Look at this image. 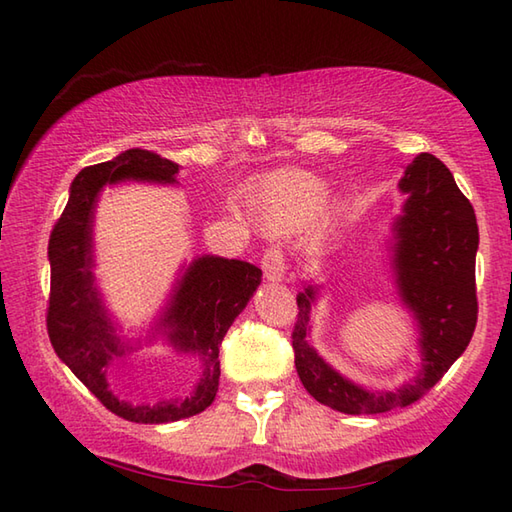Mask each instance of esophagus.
<instances>
[{
  "label": "esophagus",
  "mask_w": 512,
  "mask_h": 512,
  "mask_svg": "<svg viewBox=\"0 0 512 512\" xmlns=\"http://www.w3.org/2000/svg\"><path fill=\"white\" fill-rule=\"evenodd\" d=\"M262 268L268 281H281L286 277V257L284 250L277 246H270L262 255Z\"/></svg>",
  "instance_id": "1"
}]
</instances>
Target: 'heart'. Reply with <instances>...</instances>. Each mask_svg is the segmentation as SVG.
I'll return each mask as SVG.
<instances>
[{
    "label": "heart",
    "instance_id": "b5f03b06",
    "mask_svg": "<svg viewBox=\"0 0 512 512\" xmlns=\"http://www.w3.org/2000/svg\"><path fill=\"white\" fill-rule=\"evenodd\" d=\"M325 195L328 184L314 173L281 169L255 184L250 204L268 231L290 233L310 224L321 213Z\"/></svg>",
    "mask_w": 512,
    "mask_h": 512
}]
</instances>
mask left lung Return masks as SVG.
Segmentation results:
<instances>
[{
	"label": "left lung",
	"mask_w": 512,
	"mask_h": 512,
	"mask_svg": "<svg viewBox=\"0 0 512 512\" xmlns=\"http://www.w3.org/2000/svg\"><path fill=\"white\" fill-rule=\"evenodd\" d=\"M400 189L409 198L396 226V270L400 295L422 332L424 358L416 380L398 391L374 394L336 374L306 341L314 290L306 288L297 297L292 350L301 383L321 405L350 416L385 413L420 400L458 361L477 323L475 253L480 233L471 202L447 165L431 154H418L409 162Z\"/></svg>",
	"instance_id": "left-lung-1"
}]
</instances>
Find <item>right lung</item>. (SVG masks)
<instances>
[{
    "label": "right lung",
    "mask_w": 512,
    "mask_h": 512,
    "mask_svg": "<svg viewBox=\"0 0 512 512\" xmlns=\"http://www.w3.org/2000/svg\"><path fill=\"white\" fill-rule=\"evenodd\" d=\"M178 165L147 149H129L114 160L79 171L70 187V200L52 226L50 297L46 328L54 352L72 374L101 400L105 409L129 422H173L195 416L211 405L220 385V345L235 317L246 308L262 281V270L239 259L200 257L187 270L173 295L165 323L169 339L182 352H195L202 361V378L195 394L184 400L132 407L107 389L105 369L123 354L114 328L107 323L92 288V209L107 182L125 178L173 180Z\"/></svg>",
    "instance_id": "obj_1"
}]
</instances>
